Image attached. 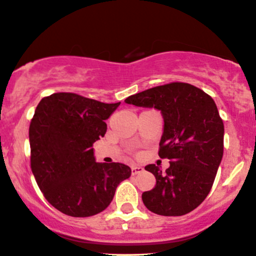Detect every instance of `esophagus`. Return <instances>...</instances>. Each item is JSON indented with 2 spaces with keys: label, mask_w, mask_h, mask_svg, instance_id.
Listing matches in <instances>:
<instances>
[{
  "label": "esophagus",
  "mask_w": 256,
  "mask_h": 256,
  "mask_svg": "<svg viewBox=\"0 0 256 256\" xmlns=\"http://www.w3.org/2000/svg\"><path fill=\"white\" fill-rule=\"evenodd\" d=\"M144 172V167L138 166V165H133L132 166V174L135 176V174H138V173Z\"/></svg>",
  "instance_id": "1"
}]
</instances>
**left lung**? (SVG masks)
Returning a JSON list of instances; mask_svg holds the SVG:
<instances>
[{
	"mask_svg": "<svg viewBox=\"0 0 256 256\" xmlns=\"http://www.w3.org/2000/svg\"><path fill=\"white\" fill-rule=\"evenodd\" d=\"M127 104L162 112L164 132L159 156L170 167L147 165L156 184L142 194L146 208L156 215L182 216L203 202L212 188L223 156L224 126L216 103L188 83H170L129 96Z\"/></svg>",
	"mask_w": 256,
	"mask_h": 256,
	"instance_id": "1",
	"label": "left lung"
}]
</instances>
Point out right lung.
Masks as SVG:
<instances>
[{
	"label": "right lung",
	"instance_id": "right-lung-1",
	"mask_svg": "<svg viewBox=\"0 0 256 256\" xmlns=\"http://www.w3.org/2000/svg\"><path fill=\"white\" fill-rule=\"evenodd\" d=\"M120 104L71 92L38 104L30 126V168L47 202L65 215L89 217L106 209L120 182L132 174L124 164L96 162L94 154L106 120Z\"/></svg>",
	"mask_w": 256,
	"mask_h": 256
}]
</instances>
